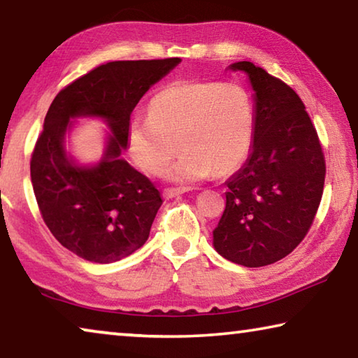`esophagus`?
<instances>
[{"instance_id": "obj_1", "label": "esophagus", "mask_w": 358, "mask_h": 358, "mask_svg": "<svg viewBox=\"0 0 358 358\" xmlns=\"http://www.w3.org/2000/svg\"><path fill=\"white\" fill-rule=\"evenodd\" d=\"M189 191V187H166L164 191H162V196L166 199H173V197H178L181 194H185Z\"/></svg>"}]
</instances>
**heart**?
Instances as JSON below:
<instances>
[{
    "mask_svg": "<svg viewBox=\"0 0 358 358\" xmlns=\"http://www.w3.org/2000/svg\"><path fill=\"white\" fill-rule=\"evenodd\" d=\"M180 153L165 168L173 142ZM256 141L251 93L237 82L180 80L151 98L148 118H134L126 131L132 161L148 173L189 183L211 173L229 175L245 164Z\"/></svg>",
    "mask_w": 358,
    "mask_h": 358,
    "instance_id": "b5f03b06",
    "label": "heart"
}]
</instances>
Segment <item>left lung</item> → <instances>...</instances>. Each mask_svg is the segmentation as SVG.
Masks as SVG:
<instances>
[{"label":"left lung","instance_id":"8db88e82","mask_svg":"<svg viewBox=\"0 0 358 358\" xmlns=\"http://www.w3.org/2000/svg\"><path fill=\"white\" fill-rule=\"evenodd\" d=\"M254 92L256 141L226 185V210L213 230L224 259L264 266L292 252L310 230L324 192L325 159L305 104L289 85L250 62L229 66Z\"/></svg>","mask_w":358,"mask_h":358}]
</instances>
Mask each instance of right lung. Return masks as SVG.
<instances>
[{
    "mask_svg": "<svg viewBox=\"0 0 358 358\" xmlns=\"http://www.w3.org/2000/svg\"><path fill=\"white\" fill-rule=\"evenodd\" d=\"M180 63L166 58L98 66L63 88L48 108L31 156V183L47 227L78 257L112 264L147 241L161 194L121 153L137 102ZM76 117H101L111 132L94 165H78L65 151Z\"/></svg>",
    "mask_w": 358,
    "mask_h": 358,
    "instance_id": "right-lung-1",
    "label": "right lung"
}]
</instances>
